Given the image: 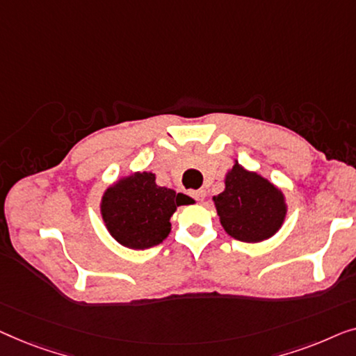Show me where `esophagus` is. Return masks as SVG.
<instances>
[{"label":"esophagus","mask_w":356,"mask_h":356,"mask_svg":"<svg viewBox=\"0 0 356 356\" xmlns=\"http://www.w3.org/2000/svg\"><path fill=\"white\" fill-rule=\"evenodd\" d=\"M192 197L197 200V202H203L204 197H207V192H204V190H193Z\"/></svg>","instance_id":"obj_1"}]
</instances>
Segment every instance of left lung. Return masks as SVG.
Masks as SVG:
<instances>
[{
	"label": "left lung",
	"instance_id": "1",
	"mask_svg": "<svg viewBox=\"0 0 356 356\" xmlns=\"http://www.w3.org/2000/svg\"><path fill=\"white\" fill-rule=\"evenodd\" d=\"M219 221L230 237L258 243L279 232L287 218L285 195L261 174L235 159L224 177V190L213 197Z\"/></svg>",
	"mask_w": 356,
	"mask_h": 356
}]
</instances>
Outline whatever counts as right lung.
Here are the masks:
<instances>
[{"mask_svg": "<svg viewBox=\"0 0 356 356\" xmlns=\"http://www.w3.org/2000/svg\"><path fill=\"white\" fill-rule=\"evenodd\" d=\"M193 200L156 184L152 171L130 172L104 190L99 213L104 227L122 247L147 250L159 245L171 232V218Z\"/></svg>", "mask_w": 356, "mask_h": 356, "instance_id": "add662e5", "label": "right lung"}]
</instances>
